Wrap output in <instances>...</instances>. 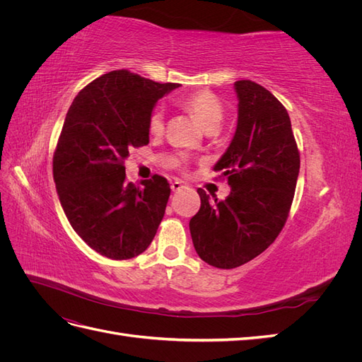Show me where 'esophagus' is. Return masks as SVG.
<instances>
[{
	"instance_id": "obj_1",
	"label": "esophagus",
	"mask_w": 362,
	"mask_h": 362,
	"mask_svg": "<svg viewBox=\"0 0 362 362\" xmlns=\"http://www.w3.org/2000/svg\"><path fill=\"white\" fill-rule=\"evenodd\" d=\"M184 187H185V185H182L180 181H172V182H170L172 192H180V190H182Z\"/></svg>"
}]
</instances>
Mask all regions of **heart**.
<instances>
[{
    "mask_svg": "<svg viewBox=\"0 0 362 362\" xmlns=\"http://www.w3.org/2000/svg\"><path fill=\"white\" fill-rule=\"evenodd\" d=\"M182 107L190 112L196 122L205 131H216L222 124L223 107L217 98L210 92H198L185 98ZM148 128L152 134H160L164 128V113L161 108H156L149 115Z\"/></svg>",
    "mask_w": 362,
    "mask_h": 362,
    "instance_id": "1",
    "label": "heart"
}]
</instances>
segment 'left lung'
Wrapping results in <instances>:
<instances>
[{"instance_id":"obj_1","label":"left lung","mask_w":362,"mask_h":362,"mask_svg":"<svg viewBox=\"0 0 362 362\" xmlns=\"http://www.w3.org/2000/svg\"><path fill=\"white\" fill-rule=\"evenodd\" d=\"M234 89L235 134L214 164L231 193L218 201L198 189L201 208L190 218L196 252L217 269L242 266L275 242L287 222L300 168L286 107L254 81H235Z\"/></svg>"}]
</instances>
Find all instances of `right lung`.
<instances>
[{"label":"right lung","mask_w":362,"mask_h":362,"mask_svg":"<svg viewBox=\"0 0 362 362\" xmlns=\"http://www.w3.org/2000/svg\"><path fill=\"white\" fill-rule=\"evenodd\" d=\"M180 87L129 71H112L87 84L64 117L52 173L74 231L112 259L140 255L156 237L170 187L154 175L136 187L125 180L131 148L149 144V115Z\"/></svg>","instance_id":"obj_1"}]
</instances>
